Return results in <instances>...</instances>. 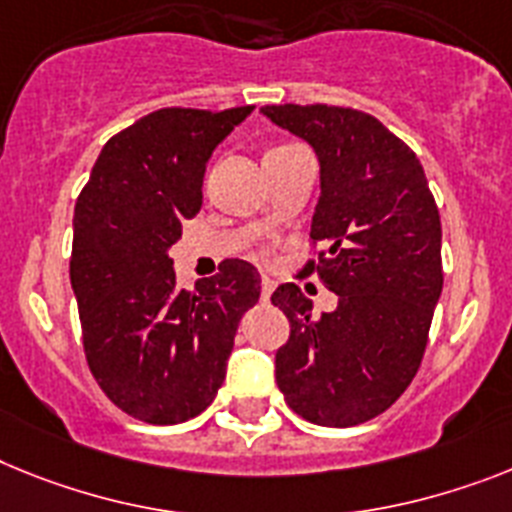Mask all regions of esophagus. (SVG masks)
<instances>
[{
    "label": "esophagus",
    "instance_id": "1",
    "mask_svg": "<svg viewBox=\"0 0 512 512\" xmlns=\"http://www.w3.org/2000/svg\"><path fill=\"white\" fill-rule=\"evenodd\" d=\"M273 289H276V283L270 281V278H263V289H260V296H263V302H268L270 294H273Z\"/></svg>",
    "mask_w": 512,
    "mask_h": 512
}]
</instances>
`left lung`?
Here are the masks:
<instances>
[{
	"instance_id": "1",
	"label": "left lung",
	"mask_w": 512,
	"mask_h": 512,
	"mask_svg": "<svg viewBox=\"0 0 512 512\" xmlns=\"http://www.w3.org/2000/svg\"><path fill=\"white\" fill-rule=\"evenodd\" d=\"M320 158L302 276L338 294L312 315L296 283L270 302L289 317L276 382L289 409L320 427H354L390 409L419 372L442 291L440 210L414 150L359 109L281 103L260 109Z\"/></svg>"
}]
</instances>
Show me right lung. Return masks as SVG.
I'll use <instances>...</instances> for the list:
<instances>
[{
    "label": "right lung",
    "instance_id": "obj_1",
    "mask_svg": "<svg viewBox=\"0 0 512 512\" xmlns=\"http://www.w3.org/2000/svg\"><path fill=\"white\" fill-rule=\"evenodd\" d=\"M249 111H153L103 145L77 197L70 281L85 359L109 401L140 422L179 424L208 409L236 325L260 299L247 260H223L184 291L169 257L203 205L210 153Z\"/></svg>",
    "mask_w": 512,
    "mask_h": 512
}]
</instances>
